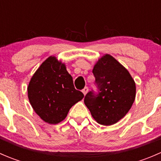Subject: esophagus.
<instances>
[{
	"label": "esophagus",
	"mask_w": 161,
	"mask_h": 161,
	"mask_svg": "<svg viewBox=\"0 0 161 161\" xmlns=\"http://www.w3.org/2000/svg\"><path fill=\"white\" fill-rule=\"evenodd\" d=\"M88 90H89L88 87H87V86H86L85 88H84L83 90H82V92H83V93H84V95H86V94L87 93V92H88Z\"/></svg>",
	"instance_id": "34e87169"
}]
</instances>
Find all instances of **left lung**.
I'll return each mask as SVG.
<instances>
[{"label":"left lung","instance_id":"obj_1","mask_svg":"<svg viewBox=\"0 0 161 161\" xmlns=\"http://www.w3.org/2000/svg\"><path fill=\"white\" fill-rule=\"evenodd\" d=\"M92 73L97 92H87L84 103L99 124L111 125L130 110L136 98V83L127 69L109 54L99 59Z\"/></svg>","mask_w":161,"mask_h":161}]
</instances>
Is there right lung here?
Returning a JSON list of instances; mask_svg holds the SVG:
<instances>
[{"label":"right lung","mask_w":161,"mask_h":161,"mask_svg":"<svg viewBox=\"0 0 161 161\" xmlns=\"http://www.w3.org/2000/svg\"><path fill=\"white\" fill-rule=\"evenodd\" d=\"M83 97L81 91L75 89L72 77L65 65L55 57H50L43 62L28 86V97L32 108L49 124L63 121L71 107Z\"/></svg>","instance_id":"1"}]
</instances>
